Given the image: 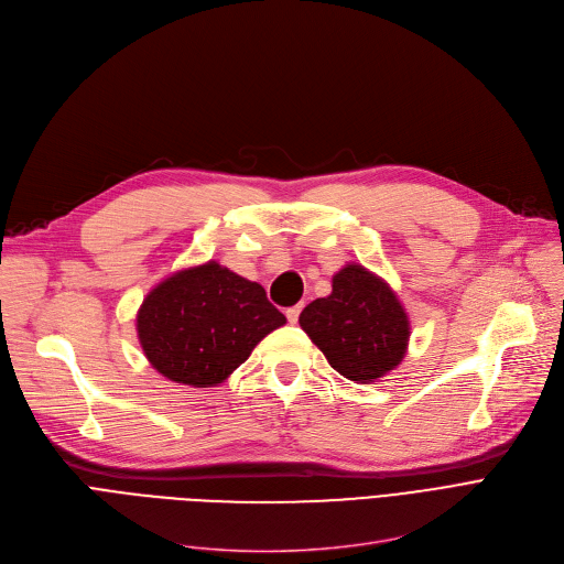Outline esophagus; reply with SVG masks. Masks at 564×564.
<instances>
[{"label": "esophagus", "mask_w": 564, "mask_h": 564, "mask_svg": "<svg viewBox=\"0 0 564 564\" xmlns=\"http://www.w3.org/2000/svg\"><path fill=\"white\" fill-rule=\"evenodd\" d=\"M300 313H302V306H292V308H288V311H285V315H288V322H290V324H297V319H300Z\"/></svg>", "instance_id": "esophagus-1"}]
</instances>
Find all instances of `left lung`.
Masks as SVG:
<instances>
[{
	"label": "left lung",
	"mask_w": 564,
	"mask_h": 564,
	"mask_svg": "<svg viewBox=\"0 0 564 564\" xmlns=\"http://www.w3.org/2000/svg\"><path fill=\"white\" fill-rule=\"evenodd\" d=\"M300 324L329 366L357 383L398 368L411 334L391 285L357 262L334 274L329 297L311 302Z\"/></svg>",
	"instance_id": "left-lung-1"
}]
</instances>
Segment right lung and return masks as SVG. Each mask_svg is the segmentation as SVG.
I'll return each instance as SVG.
<instances>
[{"label":"right lung","mask_w":564,"mask_h":564,"mask_svg":"<svg viewBox=\"0 0 564 564\" xmlns=\"http://www.w3.org/2000/svg\"><path fill=\"white\" fill-rule=\"evenodd\" d=\"M285 315L264 288L210 260L158 283L137 313V336L151 366L175 383L217 387Z\"/></svg>","instance_id":"right-lung-1"}]
</instances>
